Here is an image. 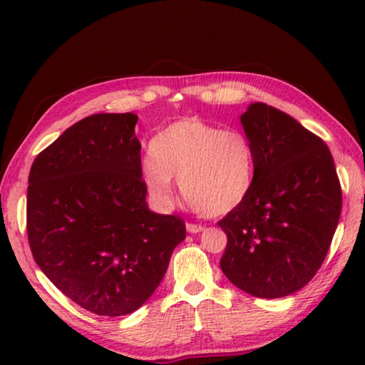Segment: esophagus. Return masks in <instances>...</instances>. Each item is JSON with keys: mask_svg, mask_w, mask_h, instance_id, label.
Listing matches in <instances>:
<instances>
[{"mask_svg": "<svg viewBox=\"0 0 365 365\" xmlns=\"http://www.w3.org/2000/svg\"><path fill=\"white\" fill-rule=\"evenodd\" d=\"M186 229H187V232L196 234V232H201V231H204V226H201V224H192V222H187V224H186Z\"/></svg>", "mask_w": 365, "mask_h": 365, "instance_id": "1", "label": "esophagus"}]
</instances>
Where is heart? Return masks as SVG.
Segmentation results:
<instances>
[{"label":"heart","instance_id":"heart-1","mask_svg":"<svg viewBox=\"0 0 365 365\" xmlns=\"http://www.w3.org/2000/svg\"><path fill=\"white\" fill-rule=\"evenodd\" d=\"M173 178L186 202L204 216H224L246 201L254 182V148L239 129L187 118L163 129L149 144L143 179L149 194L168 202Z\"/></svg>","mask_w":365,"mask_h":365}]
</instances>
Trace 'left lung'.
Returning <instances> with one entry per match:
<instances>
[{"label": "left lung", "mask_w": 365, "mask_h": 365, "mask_svg": "<svg viewBox=\"0 0 365 365\" xmlns=\"http://www.w3.org/2000/svg\"><path fill=\"white\" fill-rule=\"evenodd\" d=\"M241 123L254 148V182L246 201L217 222L227 236L221 269L251 296L286 297L327 256L341 182L327 144L289 114L252 103Z\"/></svg>", "instance_id": "1"}]
</instances>
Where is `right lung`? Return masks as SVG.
<instances>
[{
	"instance_id": "1",
	"label": "right lung",
	"mask_w": 365,
	"mask_h": 365,
	"mask_svg": "<svg viewBox=\"0 0 365 365\" xmlns=\"http://www.w3.org/2000/svg\"><path fill=\"white\" fill-rule=\"evenodd\" d=\"M133 113H99L34 159L26 229L33 257L78 306L116 317L143 306L186 237L179 216L149 211Z\"/></svg>"
}]
</instances>
